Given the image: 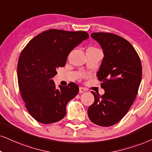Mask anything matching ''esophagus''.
Masks as SVG:
<instances>
[{"label": "esophagus", "mask_w": 152, "mask_h": 152, "mask_svg": "<svg viewBox=\"0 0 152 152\" xmlns=\"http://www.w3.org/2000/svg\"><path fill=\"white\" fill-rule=\"evenodd\" d=\"M85 91H86V90L84 88H82V87H80L79 88V93H84V92H85Z\"/></svg>", "instance_id": "34e87169"}]
</instances>
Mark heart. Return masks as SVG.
Masks as SVG:
<instances>
[{"mask_svg":"<svg viewBox=\"0 0 152 152\" xmlns=\"http://www.w3.org/2000/svg\"><path fill=\"white\" fill-rule=\"evenodd\" d=\"M98 50L97 48H96L95 47H89L88 48V50Z\"/></svg>","mask_w":152,"mask_h":152,"instance_id":"b5f03b06","label":"heart"}]
</instances>
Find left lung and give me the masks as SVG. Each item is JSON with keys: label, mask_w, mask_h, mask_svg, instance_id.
Masks as SVG:
<instances>
[{"label": "left lung", "mask_w": 152, "mask_h": 152, "mask_svg": "<svg viewBox=\"0 0 152 152\" xmlns=\"http://www.w3.org/2000/svg\"><path fill=\"white\" fill-rule=\"evenodd\" d=\"M104 52L97 72L104 94L92 91L95 97L88 107L90 120L100 126H113L127 114L135 101L142 79L140 57L131 44L121 36L111 33L91 34Z\"/></svg>", "instance_id": "1"}]
</instances>
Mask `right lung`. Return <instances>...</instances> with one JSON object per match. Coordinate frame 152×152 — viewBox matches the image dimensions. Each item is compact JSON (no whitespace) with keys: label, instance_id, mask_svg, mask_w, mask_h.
I'll return each mask as SVG.
<instances>
[{"label":"right lung","instance_id":"1","mask_svg":"<svg viewBox=\"0 0 152 152\" xmlns=\"http://www.w3.org/2000/svg\"><path fill=\"white\" fill-rule=\"evenodd\" d=\"M88 37L83 31L51 28L34 37L23 49L17 64L19 89L26 109L37 121L53 124L66 115L67 103L79 88L69 83L56 89L52 78L57 69L66 64L70 52Z\"/></svg>","mask_w":152,"mask_h":152}]
</instances>
